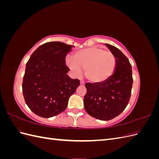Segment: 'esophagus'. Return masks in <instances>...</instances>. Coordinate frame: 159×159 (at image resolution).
Segmentation results:
<instances>
[{
  "mask_svg": "<svg viewBox=\"0 0 159 159\" xmlns=\"http://www.w3.org/2000/svg\"><path fill=\"white\" fill-rule=\"evenodd\" d=\"M80 84H81V85H85V81H84V80H81V81H80Z\"/></svg>",
  "mask_w": 159,
  "mask_h": 159,
  "instance_id": "1",
  "label": "esophagus"
}]
</instances>
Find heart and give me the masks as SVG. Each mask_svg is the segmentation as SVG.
<instances>
[{
	"label": "heart",
	"instance_id": "heart-1",
	"mask_svg": "<svg viewBox=\"0 0 159 159\" xmlns=\"http://www.w3.org/2000/svg\"><path fill=\"white\" fill-rule=\"evenodd\" d=\"M66 63L77 75L85 70L86 78L93 83L107 80L113 74L116 67V59L111 52L99 47H91L76 52L74 59L67 57Z\"/></svg>",
	"mask_w": 159,
	"mask_h": 159
}]
</instances>
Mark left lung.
<instances>
[{
  "mask_svg": "<svg viewBox=\"0 0 159 159\" xmlns=\"http://www.w3.org/2000/svg\"><path fill=\"white\" fill-rule=\"evenodd\" d=\"M116 59L112 75L103 82L86 83L85 109L89 115L108 121L121 114L129 103L133 85L132 68L129 59L114 46L105 44Z\"/></svg>",
  "mask_w": 159,
  "mask_h": 159,
  "instance_id": "left-lung-1",
  "label": "left lung"
}]
</instances>
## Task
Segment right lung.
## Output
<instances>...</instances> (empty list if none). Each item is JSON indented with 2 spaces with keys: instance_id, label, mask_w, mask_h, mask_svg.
<instances>
[{
  "instance_id": "1",
  "label": "right lung",
  "mask_w": 159,
  "mask_h": 159,
  "mask_svg": "<svg viewBox=\"0 0 159 159\" xmlns=\"http://www.w3.org/2000/svg\"><path fill=\"white\" fill-rule=\"evenodd\" d=\"M72 47L61 42L45 43L26 63L22 93L28 107L38 116L49 118L63 112L80 85L79 80L67 75L66 56Z\"/></svg>"
}]
</instances>
